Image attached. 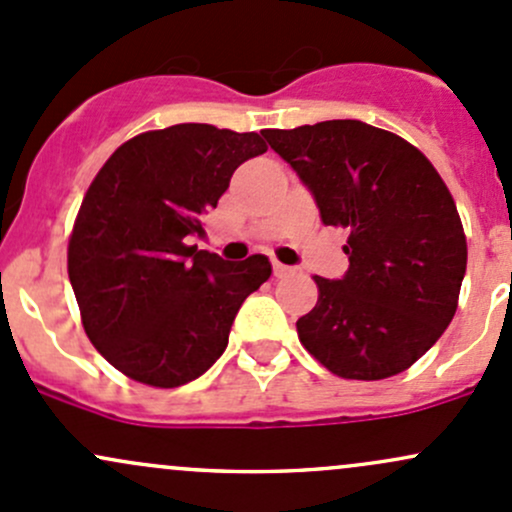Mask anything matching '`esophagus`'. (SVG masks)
Wrapping results in <instances>:
<instances>
[{
    "label": "esophagus",
    "mask_w": 512,
    "mask_h": 512,
    "mask_svg": "<svg viewBox=\"0 0 512 512\" xmlns=\"http://www.w3.org/2000/svg\"><path fill=\"white\" fill-rule=\"evenodd\" d=\"M290 273H293V268L285 266V263H273V276L276 278H285L290 276Z\"/></svg>",
    "instance_id": "esophagus-1"
}]
</instances>
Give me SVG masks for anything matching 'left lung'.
<instances>
[{
	"label": "left lung",
	"instance_id": "left-lung-1",
	"mask_svg": "<svg viewBox=\"0 0 512 512\" xmlns=\"http://www.w3.org/2000/svg\"><path fill=\"white\" fill-rule=\"evenodd\" d=\"M320 207L349 229V271L315 276L320 298L298 320L302 346L354 381L405 371L452 322L466 236L447 185L400 136L356 119L263 129Z\"/></svg>",
	"mask_w": 512,
	"mask_h": 512
}]
</instances>
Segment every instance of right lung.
<instances>
[{
    "label": "right lung",
    "mask_w": 512,
    "mask_h": 512,
    "mask_svg": "<svg viewBox=\"0 0 512 512\" xmlns=\"http://www.w3.org/2000/svg\"><path fill=\"white\" fill-rule=\"evenodd\" d=\"M268 146L256 131L175 124L109 156L82 200L68 276L82 327L124 376L156 388L195 381L224 354L241 302L271 278L263 254L224 261L190 246L234 170Z\"/></svg>",
    "instance_id": "obj_1"
}]
</instances>
